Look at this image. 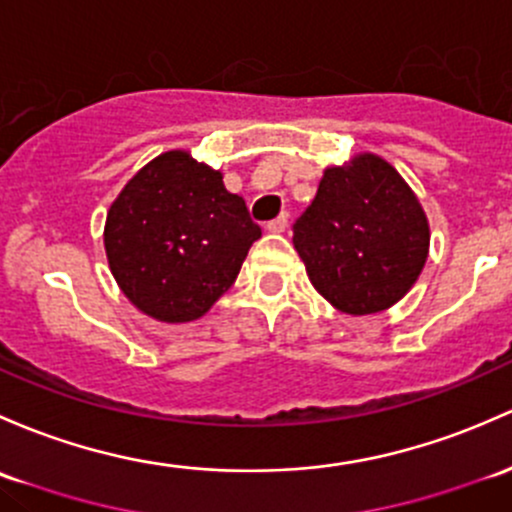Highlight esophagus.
<instances>
[{"instance_id":"34e87169","label":"esophagus","mask_w":512,"mask_h":512,"mask_svg":"<svg viewBox=\"0 0 512 512\" xmlns=\"http://www.w3.org/2000/svg\"><path fill=\"white\" fill-rule=\"evenodd\" d=\"M287 223H289V213H279L277 218L267 223V230H270V233H284V230H287Z\"/></svg>"}]
</instances>
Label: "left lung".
Here are the masks:
<instances>
[{"label":"left lung","mask_w":512,"mask_h":512,"mask_svg":"<svg viewBox=\"0 0 512 512\" xmlns=\"http://www.w3.org/2000/svg\"><path fill=\"white\" fill-rule=\"evenodd\" d=\"M292 230L316 292L353 316L397 304L429 252V223L417 196L375 154L328 166Z\"/></svg>","instance_id":"obj_1"}]
</instances>
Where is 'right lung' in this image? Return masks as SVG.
<instances>
[{"instance_id":"right-lung-1","label":"right lung","mask_w":512,"mask_h":512,"mask_svg":"<svg viewBox=\"0 0 512 512\" xmlns=\"http://www.w3.org/2000/svg\"><path fill=\"white\" fill-rule=\"evenodd\" d=\"M260 238L223 174L181 149L142 166L105 220L112 277L139 311L166 324L201 319Z\"/></svg>"}]
</instances>
